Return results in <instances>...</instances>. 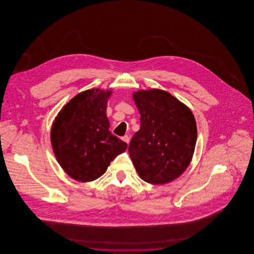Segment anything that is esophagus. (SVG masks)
Wrapping results in <instances>:
<instances>
[{
	"label": "esophagus",
	"mask_w": 254,
	"mask_h": 254,
	"mask_svg": "<svg viewBox=\"0 0 254 254\" xmlns=\"http://www.w3.org/2000/svg\"><path fill=\"white\" fill-rule=\"evenodd\" d=\"M122 140H123L125 143H127V144L128 145V144H129V141H130V138H129V136L125 135L124 137H122Z\"/></svg>",
	"instance_id": "1"
}]
</instances>
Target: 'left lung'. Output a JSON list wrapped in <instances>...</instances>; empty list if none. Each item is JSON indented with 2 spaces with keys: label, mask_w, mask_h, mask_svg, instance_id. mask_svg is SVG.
I'll return each instance as SVG.
<instances>
[{
  "label": "left lung",
  "mask_w": 254,
  "mask_h": 254,
  "mask_svg": "<svg viewBox=\"0 0 254 254\" xmlns=\"http://www.w3.org/2000/svg\"><path fill=\"white\" fill-rule=\"evenodd\" d=\"M133 101L140 112V129L128 152L139 177L151 185L175 180L190 166L197 140L193 113L168 91L138 90Z\"/></svg>",
  "instance_id": "left-lung-1"
}]
</instances>
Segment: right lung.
<instances>
[{
	"mask_svg": "<svg viewBox=\"0 0 254 254\" xmlns=\"http://www.w3.org/2000/svg\"><path fill=\"white\" fill-rule=\"evenodd\" d=\"M112 89L83 91L63 107L53 121L50 140L61 168L74 180L101 177L127 144L109 130L107 107Z\"/></svg>",
	"mask_w": 254,
	"mask_h": 254,
	"instance_id": "1",
	"label": "right lung"
}]
</instances>
